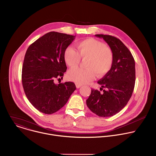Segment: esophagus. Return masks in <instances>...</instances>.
Returning <instances> with one entry per match:
<instances>
[{"label":"esophagus","instance_id":"1","mask_svg":"<svg viewBox=\"0 0 156 156\" xmlns=\"http://www.w3.org/2000/svg\"><path fill=\"white\" fill-rule=\"evenodd\" d=\"M76 88H80V87H81V85L78 84V83H76Z\"/></svg>","mask_w":156,"mask_h":156}]
</instances>
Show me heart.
I'll list each match as a JSON object with an SVG mask.
<instances>
[{"label":"heart","instance_id":"heart-1","mask_svg":"<svg viewBox=\"0 0 156 156\" xmlns=\"http://www.w3.org/2000/svg\"><path fill=\"white\" fill-rule=\"evenodd\" d=\"M77 51L67 47L64 51L66 64L70 68L77 67L80 58L87 59L85 69L74 68L69 71L68 78L78 84L87 83L95 79L103 77L111 70L114 61V54L110 47L93 38H88L76 44Z\"/></svg>","mask_w":156,"mask_h":156}]
</instances>
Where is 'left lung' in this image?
Segmentation results:
<instances>
[{
	"label": "left lung",
	"mask_w": 156,
	"mask_h": 156,
	"mask_svg": "<svg viewBox=\"0 0 156 156\" xmlns=\"http://www.w3.org/2000/svg\"><path fill=\"white\" fill-rule=\"evenodd\" d=\"M95 36L103 38L108 44L114 61L109 73L98 81L106 89L102 93L92 89L86 103L93 113L108 117L120 112L131 98L135 83V63L131 52L120 40L109 35Z\"/></svg>",
	"instance_id": "8db88e82"
}]
</instances>
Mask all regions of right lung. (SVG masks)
<instances>
[{"mask_svg":"<svg viewBox=\"0 0 156 156\" xmlns=\"http://www.w3.org/2000/svg\"><path fill=\"white\" fill-rule=\"evenodd\" d=\"M75 37L52 31L39 38L26 52L23 87L29 102L41 112L51 114L59 110L76 89L72 82L55 83L66 71L64 51Z\"/></svg>","mask_w":156,"mask_h":156,"instance_id":"add662e5","label":"right lung"}]
</instances>
